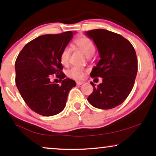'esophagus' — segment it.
Here are the masks:
<instances>
[{
  "mask_svg": "<svg viewBox=\"0 0 156 156\" xmlns=\"http://www.w3.org/2000/svg\"><path fill=\"white\" fill-rule=\"evenodd\" d=\"M76 85H78V86H80V85H82L83 83V82H82V81H77V82H76Z\"/></svg>",
  "mask_w": 156,
  "mask_h": 156,
  "instance_id": "34e87169",
  "label": "esophagus"
}]
</instances>
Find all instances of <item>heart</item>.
<instances>
[{
	"instance_id": "1",
	"label": "heart",
	"mask_w": 156,
	"mask_h": 156,
	"mask_svg": "<svg viewBox=\"0 0 156 156\" xmlns=\"http://www.w3.org/2000/svg\"><path fill=\"white\" fill-rule=\"evenodd\" d=\"M74 44L86 55L87 57H89L94 54L96 50L95 46L93 42L89 38L86 37L78 38L74 41ZM70 53H71V50L68 46L65 47L62 50L60 54V62L62 65H67L69 63ZM84 70L82 67H74L68 71V76L76 80H80L84 76Z\"/></svg>"
}]
</instances>
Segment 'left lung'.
<instances>
[{
	"label": "left lung",
	"mask_w": 156,
	"mask_h": 156,
	"mask_svg": "<svg viewBox=\"0 0 156 156\" xmlns=\"http://www.w3.org/2000/svg\"><path fill=\"white\" fill-rule=\"evenodd\" d=\"M86 35L93 40L100 57L90 75L103 78L97 87L90 82L94 91L87 100L96 108L111 109L122 104L133 89L138 72L136 51L129 40L107 30H91Z\"/></svg>",
	"instance_id": "left-lung-1"
}]
</instances>
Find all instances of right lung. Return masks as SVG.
I'll return each mask as SVG.
<instances>
[{"instance_id":"add662e5","label":"right lung","mask_w":156,"mask_h":156,"mask_svg":"<svg viewBox=\"0 0 156 156\" xmlns=\"http://www.w3.org/2000/svg\"><path fill=\"white\" fill-rule=\"evenodd\" d=\"M73 37L72 31L37 37L25 45L15 63L16 84L27 105L44 116L60 113L76 82L65 78L60 62L62 50ZM52 74L61 79L60 85L52 83Z\"/></svg>"}]
</instances>
